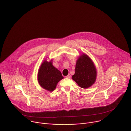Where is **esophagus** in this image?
Segmentation results:
<instances>
[{"label":"esophagus","mask_w":131,"mask_h":131,"mask_svg":"<svg viewBox=\"0 0 131 131\" xmlns=\"http://www.w3.org/2000/svg\"><path fill=\"white\" fill-rule=\"evenodd\" d=\"M66 77L67 78H70L71 77V75H70V74H68L67 76H66Z\"/></svg>","instance_id":"34e87169"}]
</instances>
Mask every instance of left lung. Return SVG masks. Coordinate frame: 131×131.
Masks as SVG:
<instances>
[{
  "label": "left lung",
  "mask_w": 131,
  "mask_h": 131,
  "mask_svg": "<svg viewBox=\"0 0 131 131\" xmlns=\"http://www.w3.org/2000/svg\"><path fill=\"white\" fill-rule=\"evenodd\" d=\"M97 71L91 59L85 54H82L78 59L75 68V73L72 79L78 85L83 89L90 87L96 79Z\"/></svg>",
  "instance_id": "8db88e82"
}]
</instances>
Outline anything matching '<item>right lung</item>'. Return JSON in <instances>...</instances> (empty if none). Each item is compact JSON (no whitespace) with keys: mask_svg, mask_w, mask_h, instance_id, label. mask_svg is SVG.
I'll return each instance as SVG.
<instances>
[{"mask_svg":"<svg viewBox=\"0 0 131 131\" xmlns=\"http://www.w3.org/2000/svg\"><path fill=\"white\" fill-rule=\"evenodd\" d=\"M63 78L61 72L52 65V60L49 62L46 60L43 61L38 73V82L42 88L53 91L58 83Z\"/></svg>","mask_w":131,"mask_h":131,"instance_id":"obj_1","label":"right lung"}]
</instances>
